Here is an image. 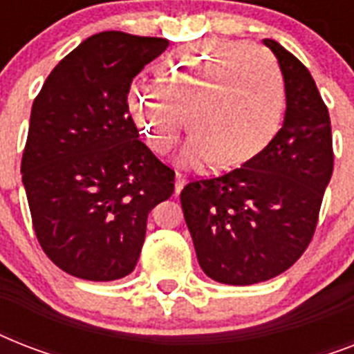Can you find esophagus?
<instances>
[{"instance_id": "34e87169", "label": "esophagus", "mask_w": 354, "mask_h": 354, "mask_svg": "<svg viewBox=\"0 0 354 354\" xmlns=\"http://www.w3.org/2000/svg\"><path fill=\"white\" fill-rule=\"evenodd\" d=\"M183 183H185V174H182V172H176V183H174V191H176V194H180V191H182Z\"/></svg>"}]
</instances>
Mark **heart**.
<instances>
[{
	"instance_id": "obj_1",
	"label": "heart",
	"mask_w": 354,
	"mask_h": 354,
	"mask_svg": "<svg viewBox=\"0 0 354 354\" xmlns=\"http://www.w3.org/2000/svg\"><path fill=\"white\" fill-rule=\"evenodd\" d=\"M161 80H138L128 108L154 152L178 145L187 113L196 130L185 165L215 158L218 167L252 160L279 132L286 82L270 53L248 41L205 38L178 47L161 64Z\"/></svg>"
}]
</instances>
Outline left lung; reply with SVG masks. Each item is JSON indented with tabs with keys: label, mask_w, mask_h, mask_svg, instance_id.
Returning <instances> with one entry per match:
<instances>
[{
	"label": "left lung",
	"mask_w": 354,
	"mask_h": 354,
	"mask_svg": "<svg viewBox=\"0 0 354 354\" xmlns=\"http://www.w3.org/2000/svg\"><path fill=\"white\" fill-rule=\"evenodd\" d=\"M264 44L286 82L283 127L242 167L180 193L200 266L224 285L263 283L301 257L335 167L329 110L313 75L277 41Z\"/></svg>",
	"instance_id": "left-lung-1"
}]
</instances>
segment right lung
I'll list each match as a JSON object with an SVG mask.
<instances>
[{
	"mask_svg": "<svg viewBox=\"0 0 354 354\" xmlns=\"http://www.w3.org/2000/svg\"><path fill=\"white\" fill-rule=\"evenodd\" d=\"M165 38L106 30L57 64L30 110L21 174L41 250L66 274L115 281L138 264L147 216L174 193V171L128 110L133 77Z\"/></svg>",
	"mask_w": 354,
	"mask_h": 354,
	"instance_id": "right-lung-1",
	"label": "right lung"
}]
</instances>
